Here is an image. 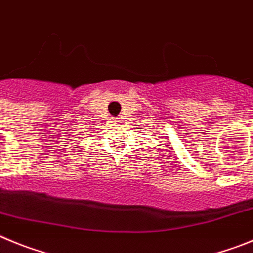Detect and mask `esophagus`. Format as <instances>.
Segmentation results:
<instances>
[{
	"label": "esophagus",
	"instance_id": "obj_1",
	"mask_svg": "<svg viewBox=\"0 0 253 253\" xmlns=\"http://www.w3.org/2000/svg\"><path fill=\"white\" fill-rule=\"evenodd\" d=\"M115 122H120L118 121V118H115Z\"/></svg>",
	"mask_w": 253,
	"mask_h": 253
}]
</instances>
